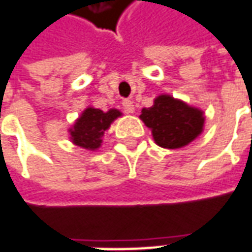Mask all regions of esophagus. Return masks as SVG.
Listing matches in <instances>:
<instances>
[{
  "label": "esophagus",
  "mask_w": 252,
  "mask_h": 252,
  "mask_svg": "<svg viewBox=\"0 0 252 252\" xmlns=\"http://www.w3.org/2000/svg\"><path fill=\"white\" fill-rule=\"evenodd\" d=\"M123 110L126 111V114H131V113H134V103L131 101V100H123Z\"/></svg>",
  "instance_id": "esophagus-1"
}]
</instances>
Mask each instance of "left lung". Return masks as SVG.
I'll list each match as a JSON object with an SVG mask.
<instances>
[{"instance_id": "8db88e82", "label": "left lung", "mask_w": 252, "mask_h": 252, "mask_svg": "<svg viewBox=\"0 0 252 252\" xmlns=\"http://www.w3.org/2000/svg\"><path fill=\"white\" fill-rule=\"evenodd\" d=\"M141 120L152 129L155 142L161 148L177 149L192 142L202 132V111L189 107L184 101L161 94L152 107L143 109Z\"/></svg>"}]
</instances>
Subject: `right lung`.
<instances>
[{
	"label": "right lung",
	"mask_w": 252,
	"mask_h": 252,
	"mask_svg": "<svg viewBox=\"0 0 252 252\" xmlns=\"http://www.w3.org/2000/svg\"><path fill=\"white\" fill-rule=\"evenodd\" d=\"M120 116L121 113L116 109L109 110L107 113L93 107L86 109L71 129L72 142L89 151L97 149L101 143V136L104 135V131Z\"/></svg>",
	"instance_id": "add662e5"
}]
</instances>
